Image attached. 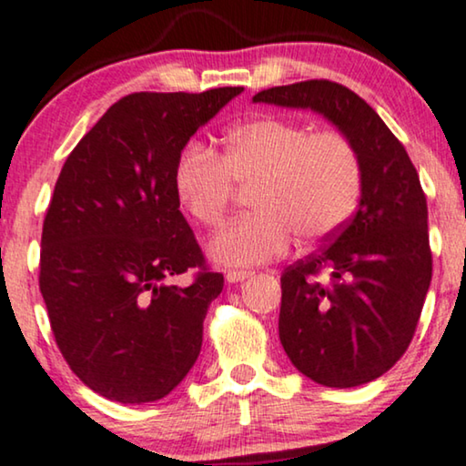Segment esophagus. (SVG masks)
I'll return each instance as SVG.
<instances>
[{
    "mask_svg": "<svg viewBox=\"0 0 466 466\" xmlns=\"http://www.w3.org/2000/svg\"><path fill=\"white\" fill-rule=\"evenodd\" d=\"M251 275H253V272H249V270H228L226 281L228 283H240V281H245V279H249Z\"/></svg>",
    "mask_w": 466,
    "mask_h": 466,
    "instance_id": "1",
    "label": "esophagus"
}]
</instances>
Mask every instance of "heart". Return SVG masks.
<instances>
[{"mask_svg": "<svg viewBox=\"0 0 466 466\" xmlns=\"http://www.w3.org/2000/svg\"><path fill=\"white\" fill-rule=\"evenodd\" d=\"M234 183L249 187L253 213L223 228L207 247L219 266H256L289 249L294 234L318 243L337 234L362 194L356 147L334 129L283 116H258L228 134L221 157L202 145L178 155L172 185L181 207L204 228L228 213Z\"/></svg>", "mask_w": 466, "mask_h": 466, "instance_id": "1", "label": "heart"}]
</instances>
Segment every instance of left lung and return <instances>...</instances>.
Instances as JSON below:
<instances>
[{"label":"left lung","instance_id":"1","mask_svg":"<svg viewBox=\"0 0 466 466\" xmlns=\"http://www.w3.org/2000/svg\"><path fill=\"white\" fill-rule=\"evenodd\" d=\"M253 102L313 110L360 155L356 215L326 247L283 272L279 339L291 364L315 383L362 386L407 351L431 288L420 177L381 116L343 85L305 80L259 91ZM321 271L327 277L318 279Z\"/></svg>","mask_w":466,"mask_h":466}]
</instances>
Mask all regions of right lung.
Here are the masks:
<instances>
[{"label": "right lung", "mask_w": 466, "mask_h": 466, "mask_svg": "<svg viewBox=\"0 0 466 466\" xmlns=\"http://www.w3.org/2000/svg\"><path fill=\"white\" fill-rule=\"evenodd\" d=\"M243 86L132 93L67 155L42 228L40 291L66 362L123 405L170 394L200 356L223 275L207 272L172 172ZM202 268L185 289L174 279Z\"/></svg>", "instance_id": "add662e5"}]
</instances>
